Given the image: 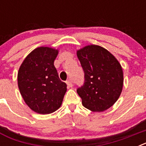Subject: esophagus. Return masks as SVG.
I'll list each match as a JSON object with an SVG mask.
<instances>
[{"instance_id": "1", "label": "esophagus", "mask_w": 146, "mask_h": 146, "mask_svg": "<svg viewBox=\"0 0 146 146\" xmlns=\"http://www.w3.org/2000/svg\"><path fill=\"white\" fill-rule=\"evenodd\" d=\"M66 84L69 87H72V86H73V84H72V82L71 80H68L66 81Z\"/></svg>"}]
</instances>
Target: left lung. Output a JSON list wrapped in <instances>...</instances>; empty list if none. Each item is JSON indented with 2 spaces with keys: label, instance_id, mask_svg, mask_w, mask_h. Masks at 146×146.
I'll return each instance as SVG.
<instances>
[{
  "label": "left lung",
  "instance_id": "left-lung-1",
  "mask_svg": "<svg viewBox=\"0 0 146 146\" xmlns=\"http://www.w3.org/2000/svg\"><path fill=\"white\" fill-rule=\"evenodd\" d=\"M85 74L84 84L77 92L82 105L93 112H103L118 100L123 84V69L115 56L95 44L77 51Z\"/></svg>",
  "mask_w": 146,
  "mask_h": 146
}]
</instances>
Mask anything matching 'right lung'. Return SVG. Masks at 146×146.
Returning <instances> with one entry per match:
<instances>
[{
  "instance_id": "obj_1",
  "label": "right lung",
  "mask_w": 146,
  "mask_h": 146,
  "mask_svg": "<svg viewBox=\"0 0 146 146\" xmlns=\"http://www.w3.org/2000/svg\"><path fill=\"white\" fill-rule=\"evenodd\" d=\"M58 50L40 47L28 55L17 74L18 87L26 104L39 114H50L60 107L66 84L54 66Z\"/></svg>"
}]
</instances>
